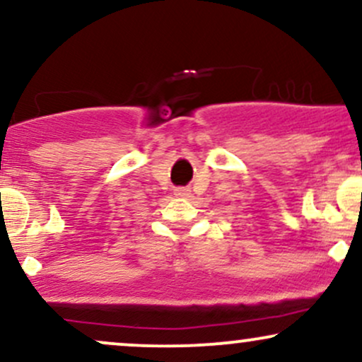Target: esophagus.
Listing matches in <instances>:
<instances>
[{"instance_id": "1", "label": "esophagus", "mask_w": 362, "mask_h": 362, "mask_svg": "<svg viewBox=\"0 0 362 362\" xmlns=\"http://www.w3.org/2000/svg\"><path fill=\"white\" fill-rule=\"evenodd\" d=\"M175 195H178V197H187V195H190V189L189 187H177Z\"/></svg>"}]
</instances>
